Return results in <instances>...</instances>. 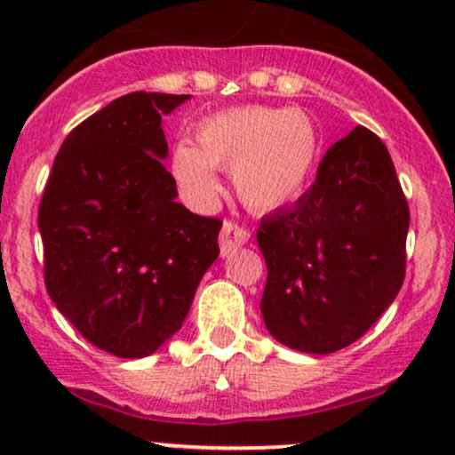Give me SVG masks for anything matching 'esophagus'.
Instances as JSON below:
<instances>
[{"instance_id":"34e87169","label":"esophagus","mask_w":455,"mask_h":455,"mask_svg":"<svg viewBox=\"0 0 455 455\" xmlns=\"http://www.w3.org/2000/svg\"><path fill=\"white\" fill-rule=\"evenodd\" d=\"M250 239V231L245 227H239V224H235L231 220L224 222L222 227V233H220V250H222V257H227V254L235 252L237 248H242L243 243H248Z\"/></svg>"}]
</instances>
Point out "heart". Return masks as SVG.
I'll return each instance as SVG.
<instances>
[{
	"label": "heart",
	"instance_id": "1",
	"mask_svg": "<svg viewBox=\"0 0 455 455\" xmlns=\"http://www.w3.org/2000/svg\"><path fill=\"white\" fill-rule=\"evenodd\" d=\"M321 156V134L299 108L237 107L207 115L195 145L177 143L169 171L188 201L205 205L220 190L216 171H231L235 192L254 212H274L304 195Z\"/></svg>",
	"mask_w": 455,
	"mask_h": 455
}]
</instances>
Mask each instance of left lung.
<instances>
[{"label": "left lung", "instance_id": "8db88e82", "mask_svg": "<svg viewBox=\"0 0 455 455\" xmlns=\"http://www.w3.org/2000/svg\"><path fill=\"white\" fill-rule=\"evenodd\" d=\"M409 203L387 148L357 126L323 156L293 207L260 220V312L275 340L327 355L363 336L398 295Z\"/></svg>", "mask_w": 455, "mask_h": 455}]
</instances>
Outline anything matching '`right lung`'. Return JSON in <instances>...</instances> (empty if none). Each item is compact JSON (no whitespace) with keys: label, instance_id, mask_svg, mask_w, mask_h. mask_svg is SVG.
I'll use <instances>...</instances> for the list:
<instances>
[{"label":"right lung","instance_id":"obj_1","mask_svg":"<svg viewBox=\"0 0 455 455\" xmlns=\"http://www.w3.org/2000/svg\"><path fill=\"white\" fill-rule=\"evenodd\" d=\"M190 96L132 92L68 134L40 201L44 284L87 342L148 357L181 327L218 259V218L175 201L162 115Z\"/></svg>","mask_w":455,"mask_h":455}]
</instances>
